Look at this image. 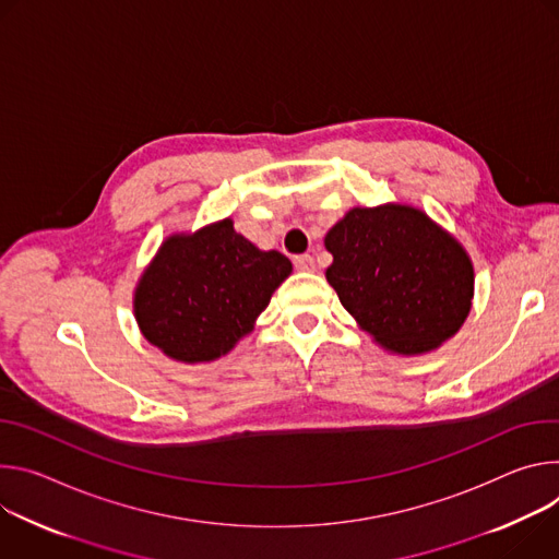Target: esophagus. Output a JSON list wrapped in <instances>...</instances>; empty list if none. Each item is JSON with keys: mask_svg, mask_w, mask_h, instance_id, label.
<instances>
[{"mask_svg": "<svg viewBox=\"0 0 559 559\" xmlns=\"http://www.w3.org/2000/svg\"><path fill=\"white\" fill-rule=\"evenodd\" d=\"M295 269L301 273H313L316 271V260L311 255H295Z\"/></svg>", "mask_w": 559, "mask_h": 559, "instance_id": "obj_1", "label": "esophagus"}]
</instances>
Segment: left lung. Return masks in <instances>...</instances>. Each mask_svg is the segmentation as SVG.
Returning a JSON list of instances; mask_svg holds the SVG:
<instances>
[{
	"label": "left lung",
	"instance_id": "left-lung-1",
	"mask_svg": "<svg viewBox=\"0 0 559 559\" xmlns=\"http://www.w3.org/2000/svg\"><path fill=\"white\" fill-rule=\"evenodd\" d=\"M326 282L357 326L393 355H424L466 322L475 271L466 248L411 204L350 209L324 237Z\"/></svg>",
	"mask_w": 559,
	"mask_h": 559
}]
</instances>
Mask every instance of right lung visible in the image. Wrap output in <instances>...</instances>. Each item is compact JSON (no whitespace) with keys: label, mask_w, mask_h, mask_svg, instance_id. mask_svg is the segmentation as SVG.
<instances>
[{"label":"right lung","mask_w":559,"mask_h":559,"mask_svg":"<svg viewBox=\"0 0 559 559\" xmlns=\"http://www.w3.org/2000/svg\"><path fill=\"white\" fill-rule=\"evenodd\" d=\"M293 273L280 251H262L233 219L168 235L133 290L144 340L168 359L206 364L255 329L273 293Z\"/></svg>","instance_id":"add662e5"}]
</instances>
